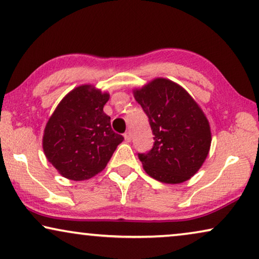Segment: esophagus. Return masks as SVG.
<instances>
[{
	"label": "esophagus",
	"mask_w": 259,
	"mask_h": 259,
	"mask_svg": "<svg viewBox=\"0 0 259 259\" xmlns=\"http://www.w3.org/2000/svg\"><path fill=\"white\" fill-rule=\"evenodd\" d=\"M124 139H125L126 142H132V140H133V135H132V133H130V132H126L125 134H124Z\"/></svg>",
	"instance_id": "1"
}]
</instances>
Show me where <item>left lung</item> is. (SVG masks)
<instances>
[{
	"label": "left lung",
	"mask_w": 259,
	"mask_h": 259,
	"mask_svg": "<svg viewBox=\"0 0 259 259\" xmlns=\"http://www.w3.org/2000/svg\"><path fill=\"white\" fill-rule=\"evenodd\" d=\"M149 118L154 146L139 153L144 170L164 184H181L200 169L211 147V129L205 113L184 88L157 78L134 91Z\"/></svg>",
	"instance_id": "obj_1"
}]
</instances>
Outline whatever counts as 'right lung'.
I'll list each match as a JSON object with an SVG mask.
<instances>
[{"instance_id": "right-lung-1", "label": "right lung", "mask_w": 259, "mask_h": 259, "mask_svg": "<svg viewBox=\"0 0 259 259\" xmlns=\"http://www.w3.org/2000/svg\"><path fill=\"white\" fill-rule=\"evenodd\" d=\"M109 97L95 86L80 85L65 96L48 119L42 148L64 178L81 181L101 173L124 140L103 111Z\"/></svg>"}]
</instances>
